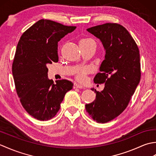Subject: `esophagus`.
<instances>
[{
	"instance_id": "34e87169",
	"label": "esophagus",
	"mask_w": 156,
	"mask_h": 156,
	"mask_svg": "<svg viewBox=\"0 0 156 156\" xmlns=\"http://www.w3.org/2000/svg\"><path fill=\"white\" fill-rule=\"evenodd\" d=\"M74 87V88H83V87H82V86L78 84L77 83H74V87Z\"/></svg>"
}]
</instances>
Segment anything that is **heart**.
Here are the masks:
<instances>
[{"label": "heart", "instance_id": "obj_1", "mask_svg": "<svg viewBox=\"0 0 156 156\" xmlns=\"http://www.w3.org/2000/svg\"><path fill=\"white\" fill-rule=\"evenodd\" d=\"M90 41H93L92 39H83L82 40L80 43V44L82 43H86V42H89ZM91 72V69L90 67H88V66H82V67H78L76 68L74 72L75 77L76 80H78L79 82H84L86 80V77L87 76L90 74Z\"/></svg>", "mask_w": 156, "mask_h": 156}]
</instances>
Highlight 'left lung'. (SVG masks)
<instances>
[{
  "instance_id": "obj_1",
  "label": "left lung",
  "mask_w": 156,
  "mask_h": 156,
  "mask_svg": "<svg viewBox=\"0 0 156 156\" xmlns=\"http://www.w3.org/2000/svg\"><path fill=\"white\" fill-rule=\"evenodd\" d=\"M101 39L105 59L95 76V84H105L96 93L95 100L86 105V110L96 122L105 123L127 108L141 78L140 51L131 34L118 23H107L87 29Z\"/></svg>"
}]
</instances>
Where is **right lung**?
<instances>
[{"label": "right lung", "instance_id": "right-lung-1", "mask_svg": "<svg viewBox=\"0 0 156 156\" xmlns=\"http://www.w3.org/2000/svg\"><path fill=\"white\" fill-rule=\"evenodd\" d=\"M76 28L41 19L20 38L12 66L16 94L22 106L40 121L54 118L72 82L65 79L54 83L48 78L47 66L58 62V43Z\"/></svg>", "mask_w": 156, "mask_h": 156}]
</instances>
